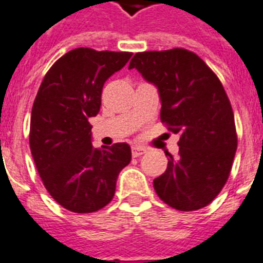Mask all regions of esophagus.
I'll return each instance as SVG.
<instances>
[{
    "label": "esophagus",
    "mask_w": 263,
    "mask_h": 263,
    "mask_svg": "<svg viewBox=\"0 0 263 263\" xmlns=\"http://www.w3.org/2000/svg\"><path fill=\"white\" fill-rule=\"evenodd\" d=\"M143 154H146V148H144V147H139V146L132 147V157L134 158L140 157V155H143Z\"/></svg>",
    "instance_id": "esophagus-1"
}]
</instances>
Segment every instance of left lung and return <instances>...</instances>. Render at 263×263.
<instances>
[{"mask_svg":"<svg viewBox=\"0 0 263 263\" xmlns=\"http://www.w3.org/2000/svg\"><path fill=\"white\" fill-rule=\"evenodd\" d=\"M128 69L158 87L162 123L180 135L178 155L166 153L167 168L154 189L174 209L204 208L227 182L238 147L223 85L201 58L183 48L138 52Z\"/></svg>","mask_w":263,"mask_h":263,"instance_id":"left-lung-1","label":"left lung"}]
</instances>
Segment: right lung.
<instances>
[{"label": "right lung", "instance_id": "obj_1", "mask_svg": "<svg viewBox=\"0 0 263 263\" xmlns=\"http://www.w3.org/2000/svg\"><path fill=\"white\" fill-rule=\"evenodd\" d=\"M131 52L76 48L47 71L32 106L29 146L44 186L58 204L90 213L110 202L131 147L95 148L90 117L101 106L102 86L127 65Z\"/></svg>", "mask_w": 263, "mask_h": 263}]
</instances>
